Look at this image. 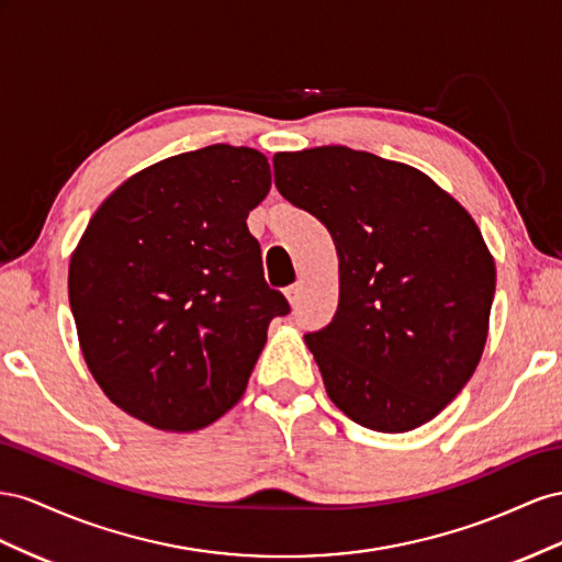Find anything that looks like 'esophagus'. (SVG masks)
<instances>
[{
  "label": "esophagus",
  "instance_id": "esophagus-1",
  "mask_svg": "<svg viewBox=\"0 0 562 562\" xmlns=\"http://www.w3.org/2000/svg\"><path fill=\"white\" fill-rule=\"evenodd\" d=\"M284 296H286V301H290V306H292V308H294V306H299V299H301V286H299V284L286 286V290H284Z\"/></svg>",
  "mask_w": 562,
  "mask_h": 562
}]
</instances>
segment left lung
Segmentation results:
<instances>
[{"instance_id":"1","label":"left lung","mask_w":562,"mask_h":562,"mask_svg":"<svg viewBox=\"0 0 562 562\" xmlns=\"http://www.w3.org/2000/svg\"><path fill=\"white\" fill-rule=\"evenodd\" d=\"M272 167L339 256V308L306 334L329 400L381 432L436 419L487 341L496 268L473 216L424 171L364 150L276 153Z\"/></svg>"}]
</instances>
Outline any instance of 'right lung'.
<instances>
[{
    "label": "right lung",
    "mask_w": 562,
    "mask_h": 562,
    "mask_svg": "<svg viewBox=\"0 0 562 562\" xmlns=\"http://www.w3.org/2000/svg\"><path fill=\"white\" fill-rule=\"evenodd\" d=\"M268 190L263 153L216 143L134 173L91 216L70 308L91 376L134 419L190 432L243 397L270 319L290 313L247 228Z\"/></svg>",
    "instance_id": "1"
}]
</instances>
